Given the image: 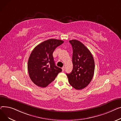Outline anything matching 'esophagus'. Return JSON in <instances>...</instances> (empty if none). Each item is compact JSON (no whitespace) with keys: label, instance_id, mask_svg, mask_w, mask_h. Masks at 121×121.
Listing matches in <instances>:
<instances>
[{"label":"esophagus","instance_id":"1","mask_svg":"<svg viewBox=\"0 0 121 121\" xmlns=\"http://www.w3.org/2000/svg\"><path fill=\"white\" fill-rule=\"evenodd\" d=\"M65 67H62V72L65 71Z\"/></svg>","mask_w":121,"mask_h":121}]
</instances>
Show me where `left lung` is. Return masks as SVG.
Here are the masks:
<instances>
[{
	"instance_id": "obj_1",
	"label": "left lung",
	"mask_w": 121,
	"mask_h": 121,
	"mask_svg": "<svg viewBox=\"0 0 121 121\" xmlns=\"http://www.w3.org/2000/svg\"><path fill=\"white\" fill-rule=\"evenodd\" d=\"M73 48V70L66 74L69 83L77 90L86 87L93 77L95 62L88 49L80 41L69 40Z\"/></svg>"
}]
</instances>
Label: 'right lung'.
Returning <instances> with one entry per match:
<instances>
[{
  "instance_id": "obj_1",
  "label": "right lung",
  "mask_w": 121,
  "mask_h": 121,
  "mask_svg": "<svg viewBox=\"0 0 121 121\" xmlns=\"http://www.w3.org/2000/svg\"><path fill=\"white\" fill-rule=\"evenodd\" d=\"M64 42L63 40L49 39L38 45L32 51L28 61V71L32 81L37 86L46 87L62 71L55 65L53 53Z\"/></svg>"
}]
</instances>
